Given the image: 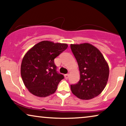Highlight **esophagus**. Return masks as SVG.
<instances>
[{"instance_id":"34e87169","label":"esophagus","mask_w":126,"mask_h":126,"mask_svg":"<svg viewBox=\"0 0 126 126\" xmlns=\"http://www.w3.org/2000/svg\"><path fill=\"white\" fill-rule=\"evenodd\" d=\"M64 76H65V79H68V77H69V74H66V75H64Z\"/></svg>"}]
</instances>
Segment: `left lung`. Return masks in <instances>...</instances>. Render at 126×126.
Wrapping results in <instances>:
<instances>
[{
	"mask_svg": "<svg viewBox=\"0 0 126 126\" xmlns=\"http://www.w3.org/2000/svg\"><path fill=\"white\" fill-rule=\"evenodd\" d=\"M70 48L78 63L80 75L79 81L70 85L72 93L82 100L96 97L107 83V63L99 50L88 43L71 44Z\"/></svg>",
	"mask_w": 126,
	"mask_h": 126,
	"instance_id": "1",
	"label": "left lung"
}]
</instances>
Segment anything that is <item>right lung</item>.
Masks as SVG:
<instances>
[{
  "mask_svg": "<svg viewBox=\"0 0 126 126\" xmlns=\"http://www.w3.org/2000/svg\"><path fill=\"white\" fill-rule=\"evenodd\" d=\"M68 47V45L43 41L30 49L22 60L20 73L29 92L44 97L54 94L63 76L57 71L54 58Z\"/></svg>",
  "mask_w": 126,
  "mask_h": 126,
  "instance_id": "1",
  "label": "right lung"
}]
</instances>
